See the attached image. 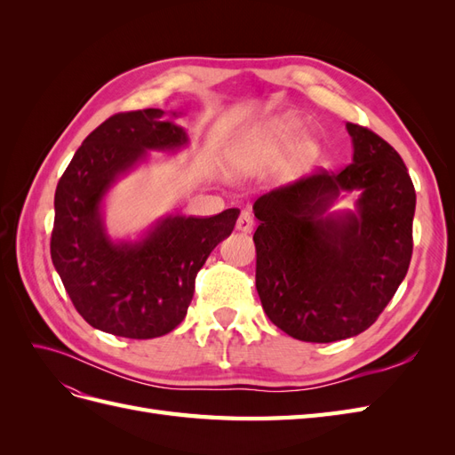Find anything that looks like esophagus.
<instances>
[{
    "mask_svg": "<svg viewBox=\"0 0 455 455\" xmlns=\"http://www.w3.org/2000/svg\"><path fill=\"white\" fill-rule=\"evenodd\" d=\"M254 228V218L249 211H243L237 218V229L243 233H251Z\"/></svg>",
    "mask_w": 455,
    "mask_h": 455,
    "instance_id": "1",
    "label": "esophagus"
}]
</instances>
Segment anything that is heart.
<instances>
[{
	"label": "heart",
	"mask_w": 455,
	"mask_h": 455,
	"mask_svg": "<svg viewBox=\"0 0 455 455\" xmlns=\"http://www.w3.org/2000/svg\"><path fill=\"white\" fill-rule=\"evenodd\" d=\"M301 131H304V121L294 116H284L271 121L264 132V139H261L259 149L251 151V154L246 156V159L243 161V167L256 169L259 164H264L275 151L291 146L301 134ZM313 151H315V142L311 139L304 140V144H301V156L309 157Z\"/></svg>",
	"instance_id": "1"
}]
</instances>
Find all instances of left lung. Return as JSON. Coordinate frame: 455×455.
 I'll return each mask as SVG.
<instances>
[{
    "instance_id": "left-lung-1",
    "label": "left lung",
    "mask_w": 455,
    "mask_h": 455,
    "mask_svg": "<svg viewBox=\"0 0 455 455\" xmlns=\"http://www.w3.org/2000/svg\"><path fill=\"white\" fill-rule=\"evenodd\" d=\"M353 163L269 191L254 203L256 291L269 321L301 341L353 338L376 323L406 277L416 189L376 132L346 125ZM360 191L355 212L329 211Z\"/></svg>"
}]
</instances>
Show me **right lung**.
Instances as JSON below:
<instances>
[{"instance_id": "1", "label": "right lung", "mask_w": 455, "mask_h": 455, "mask_svg": "<svg viewBox=\"0 0 455 455\" xmlns=\"http://www.w3.org/2000/svg\"><path fill=\"white\" fill-rule=\"evenodd\" d=\"M188 144L164 109L116 114L87 136L59 180L52 266L92 328L131 339L169 334L184 321L197 271L235 228L239 209H228L211 218L163 216L136 241L109 237L102 212L108 191L148 151L176 154Z\"/></svg>"}]
</instances>
